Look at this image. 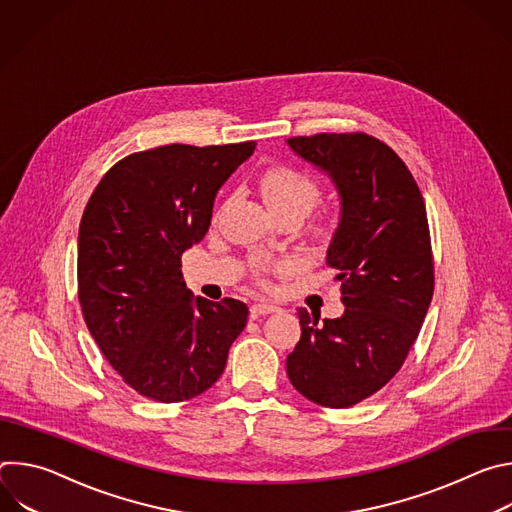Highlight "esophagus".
<instances>
[{"label": "esophagus", "instance_id": "obj_1", "mask_svg": "<svg viewBox=\"0 0 512 512\" xmlns=\"http://www.w3.org/2000/svg\"><path fill=\"white\" fill-rule=\"evenodd\" d=\"M279 308L273 306V304H267V302H259V304H253L251 306V318H261V316H267V314H273L277 312Z\"/></svg>", "mask_w": 512, "mask_h": 512}]
</instances>
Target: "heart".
Segmentation results:
<instances>
[{"label": "heart", "mask_w": 512, "mask_h": 512, "mask_svg": "<svg viewBox=\"0 0 512 512\" xmlns=\"http://www.w3.org/2000/svg\"><path fill=\"white\" fill-rule=\"evenodd\" d=\"M259 190L263 194V200L271 208L273 214L285 212V210H298L300 214H306L320 198L322 190L318 180L294 166H273L267 168L259 176ZM298 265L296 259H255L251 265L253 275L267 283V277L277 271H291Z\"/></svg>", "instance_id": "heart-1"}]
</instances>
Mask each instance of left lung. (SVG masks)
Wrapping results in <instances>:
<instances>
[{
    "label": "left lung",
    "instance_id": "left-lung-1",
    "mask_svg": "<svg viewBox=\"0 0 512 512\" xmlns=\"http://www.w3.org/2000/svg\"><path fill=\"white\" fill-rule=\"evenodd\" d=\"M324 170L342 212L326 263L338 269L344 314L318 324L298 310L302 336L287 377L306 399L344 409L383 389L403 367L433 296L425 202L405 162L369 133L287 139Z\"/></svg>",
    "mask_w": 512,
    "mask_h": 512
}]
</instances>
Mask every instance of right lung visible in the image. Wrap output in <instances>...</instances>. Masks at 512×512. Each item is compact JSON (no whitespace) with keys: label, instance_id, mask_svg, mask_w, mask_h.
I'll use <instances>...</instances> for the list:
<instances>
[{"label":"right lung","instance_id":"right-lung-1","mask_svg":"<svg viewBox=\"0 0 512 512\" xmlns=\"http://www.w3.org/2000/svg\"><path fill=\"white\" fill-rule=\"evenodd\" d=\"M255 141L170 143L119 160L79 229V302L103 356L139 395L188 401L223 375L249 308L192 298L182 253L202 241L214 196Z\"/></svg>","mask_w":512,"mask_h":512}]
</instances>
